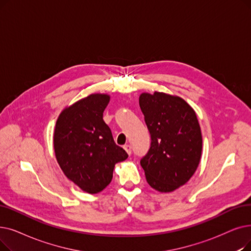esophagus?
Wrapping results in <instances>:
<instances>
[{
  "label": "esophagus",
  "instance_id": "1",
  "mask_svg": "<svg viewBox=\"0 0 251 251\" xmlns=\"http://www.w3.org/2000/svg\"><path fill=\"white\" fill-rule=\"evenodd\" d=\"M124 150L127 151L128 155H131V146H130V145H125L124 146Z\"/></svg>",
  "mask_w": 251,
  "mask_h": 251
}]
</instances>
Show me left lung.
Masks as SVG:
<instances>
[{"mask_svg":"<svg viewBox=\"0 0 251 251\" xmlns=\"http://www.w3.org/2000/svg\"><path fill=\"white\" fill-rule=\"evenodd\" d=\"M139 106L151 134V147L140 160L150 186L169 193L188 182L201 159L202 135L197 116L180 97L143 93Z\"/></svg>","mask_w":251,"mask_h":251,"instance_id":"obj_1","label":"left lung"}]
</instances>
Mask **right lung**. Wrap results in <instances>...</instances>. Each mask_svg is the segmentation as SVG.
I'll list each match as a JSON object with an SVG mask.
<instances>
[{
  "mask_svg": "<svg viewBox=\"0 0 251 251\" xmlns=\"http://www.w3.org/2000/svg\"><path fill=\"white\" fill-rule=\"evenodd\" d=\"M108 101L106 94L85 97L64 108L54 130V151L60 168L89 194L104 190L112 181L116 163L128 158L102 119Z\"/></svg>",
  "mask_w": 251,
  "mask_h": 251,
  "instance_id": "1",
  "label": "right lung"
}]
</instances>
